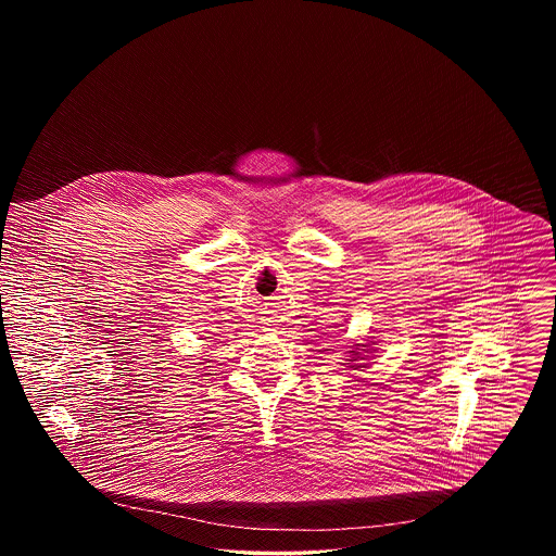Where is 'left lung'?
I'll return each mask as SVG.
<instances>
[{
    "instance_id": "8db88e82",
    "label": "left lung",
    "mask_w": 556,
    "mask_h": 556,
    "mask_svg": "<svg viewBox=\"0 0 556 556\" xmlns=\"http://www.w3.org/2000/svg\"><path fill=\"white\" fill-rule=\"evenodd\" d=\"M352 352H354V350H352ZM354 356H356V358H358V356H361V354H358V352H354ZM356 358H354V361H356Z\"/></svg>"
}]
</instances>
